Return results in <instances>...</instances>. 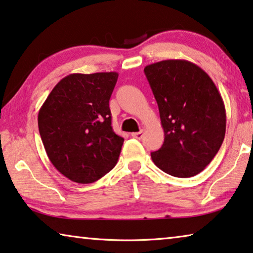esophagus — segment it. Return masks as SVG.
Instances as JSON below:
<instances>
[{"label":"esophagus","mask_w":253,"mask_h":253,"mask_svg":"<svg viewBox=\"0 0 253 253\" xmlns=\"http://www.w3.org/2000/svg\"><path fill=\"white\" fill-rule=\"evenodd\" d=\"M142 135H144V130H140L139 132H133L132 137L135 139H141Z\"/></svg>","instance_id":"obj_1"}]
</instances>
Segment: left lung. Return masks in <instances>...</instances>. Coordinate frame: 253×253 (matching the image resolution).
I'll use <instances>...</instances> for the list:
<instances>
[{"instance_id":"8db88e82","label":"left lung","mask_w":253,"mask_h":253,"mask_svg":"<svg viewBox=\"0 0 253 253\" xmlns=\"http://www.w3.org/2000/svg\"><path fill=\"white\" fill-rule=\"evenodd\" d=\"M145 75L159 106L164 142L153 152L155 166L178 178L196 175L224 141L226 109L221 94L202 68L184 59L146 66Z\"/></svg>"}]
</instances>
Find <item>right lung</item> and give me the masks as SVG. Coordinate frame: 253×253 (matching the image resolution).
<instances>
[{
  "label": "right lung",
  "mask_w": 253,
  "mask_h": 253,
  "mask_svg": "<svg viewBox=\"0 0 253 253\" xmlns=\"http://www.w3.org/2000/svg\"><path fill=\"white\" fill-rule=\"evenodd\" d=\"M118 78L116 72L69 74L40 108L46 155L69 180L91 184L118 163L124 139L113 131L109 109Z\"/></svg>",
  "instance_id": "right-lung-1"
}]
</instances>
